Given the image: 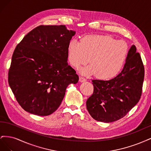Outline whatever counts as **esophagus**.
Returning <instances> with one entry per match:
<instances>
[{
	"label": "esophagus",
	"instance_id": "1",
	"mask_svg": "<svg viewBox=\"0 0 151 151\" xmlns=\"http://www.w3.org/2000/svg\"><path fill=\"white\" fill-rule=\"evenodd\" d=\"M79 81L81 82V83H84V82H86V79H85L84 77H79Z\"/></svg>",
	"mask_w": 151,
	"mask_h": 151
}]
</instances>
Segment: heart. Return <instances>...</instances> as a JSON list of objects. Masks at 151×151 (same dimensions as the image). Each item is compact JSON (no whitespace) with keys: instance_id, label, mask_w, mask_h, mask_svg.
<instances>
[{"instance_id":"heart-1","label":"heart","mask_w":151,"mask_h":151,"mask_svg":"<svg viewBox=\"0 0 151 151\" xmlns=\"http://www.w3.org/2000/svg\"><path fill=\"white\" fill-rule=\"evenodd\" d=\"M129 47L123 41H116L109 36L89 35L81 42L73 39L68 45V60L78 68L89 60L91 64L80 70L83 75L96 76L102 79L115 76L124 65Z\"/></svg>"}]
</instances>
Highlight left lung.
<instances>
[{"label":"left lung","mask_w":151,"mask_h":151,"mask_svg":"<svg viewBox=\"0 0 151 151\" xmlns=\"http://www.w3.org/2000/svg\"><path fill=\"white\" fill-rule=\"evenodd\" d=\"M144 67L134 45L129 50L122 70L108 81L93 80L94 92L86 107L94 120L111 123L125 116L139 101Z\"/></svg>","instance_id":"left-lung-1"}]
</instances>
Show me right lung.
I'll return each mask as SVG.
<instances>
[{"label":"right lung","instance_id":"1","mask_svg":"<svg viewBox=\"0 0 151 151\" xmlns=\"http://www.w3.org/2000/svg\"><path fill=\"white\" fill-rule=\"evenodd\" d=\"M76 31L65 25L40 26L27 34L13 53L8 81L25 111L38 116L55 111L67 86L79 77L68 64V45Z\"/></svg>","mask_w":151,"mask_h":151}]
</instances>
